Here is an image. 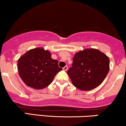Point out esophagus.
Masks as SVG:
<instances>
[{
	"mask_svg": "<svg viewBox=\"0 0 126 126\" xmlns=\"http://www.w3.org/2000/svg\"><path fill=\"white\" fill-rule=\"evenodd\" d=\"M67 69H68V67H67V66H64V67L63 68V70H64V71H67Z\"/></svg>",
	"mask_w": 126,
	"mask_h": 126,
	"instance_id": "34e87169",
	"label": "esophagus"
}]
</instances>
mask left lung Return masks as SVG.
I'll return each mask as SVG.
<instances>
[{"label":"left lung","mask_w":126,"mask_h":126,"mask_svg":"<svg viewBox=\"0 0 126 126\" xmlns=\"http://www.w3.org/2000/svg\"><path fill=\"white\" fill-rule=\"evenodd\" d=\"M73 61L67 73L73 85L82 91H90L99 86L110 70L109 57L95 48L75 53Z\"/></svg>","instance_id":"left-lung-1"}]
</instances>
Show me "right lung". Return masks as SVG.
Segmentation results:
<instances>
[{
  "mask_svg": "<svg viewBox=\"0 0 126 126\" xmlns=\"http://www.w3.org/2000/svg\"><path fill=\"white\" fill-rule=\"evenodd\" d=\"M18 70L26 85L41 89L48 86L62 69L59 67L58 61L51 58L48 50L38 47L30 50L20 57Z\"/></svg>",
  "mask_w": 126,
  "mask_h": 126,
  "instance_id": "add662e5",
  "label": "right lung"
}]
</instances>
